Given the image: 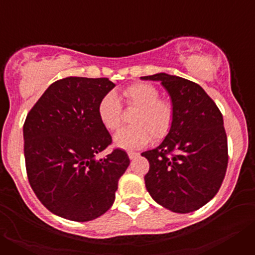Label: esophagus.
<instances>
[{
    "label": "esophagus",
    "mask_w": 255,
    "mask_h": 255,
    "mask_svg": "<svg viewBox=\"0 0 255 255\" xmlns=\"http://www.w3.org/2000/svg\"><path fill=\"white\" fill-rule=\"evenodd\" d=\"M128 155H129L130 159H134V158H136V157H138L139 153H136V152H128Z\"/></svg>",
    "instance_id": "obj_1"
}]
</instances>
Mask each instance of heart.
<instances>
[{"mask_svg": "<svg viewBox=\"0 0 255 255\" xmlns=\"http://www.w3.org/2000/svg\"><path fill=\"white\" fill-rule=\"evenodd\" d=\"M130 106L139 107L132 117V125L119 130L114 144L121 149H139L155 140L164 138L173 121V107L170 102L159 100L158 89L147 83H138L124 91ZM98 117L107 130H116L123 121V110L115 92H108L98 103Z\"/></svg>", "mask_w": 255, "mask_h": 255, "instance_id": "b5f03b06", "label": "heart"}]
</instances>
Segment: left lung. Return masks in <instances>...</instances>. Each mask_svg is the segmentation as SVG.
Returning <instances> with one entry per match:
<instances>
[{
  "label": "left lung",
  "mask_w": 255,
  "mask_h": 255,
  "mask_svg": "<svg viewBox=\"0 0 255 255\" xmlns=\"http://www.w3.org/2000/svg\"><path fill=\"white\" fill-rule=\"evenodd\" d=\"M141 80L159 82L173 107L170 131L158 147L143 152L144 176L154 202L176 213L194 212L217 194L227 168L224 117L200 85L158 73Z\"/></svg>",
  "instance_id": "obj_1"
}]
</instances>
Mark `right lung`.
<instances>
[{
  "instance_id": "add662e5",
  "label": "right lung",
  "mask_w": 255,
  "mask_h": 255,
  "mask_svg": "<svg viewBox=\"0 0 255 255\" xmlns=\"http://www.w3.org/2000/svg\"><path fill=\"white\" fill-rule=\"evenodd\" d=\"M107 78L61 79L46 89L22 128L29 184L52 213L76 222L100 217L115 202L130 159L115 149L98 117V103L112 91Z\"/></svg>"
}]
</instances>
